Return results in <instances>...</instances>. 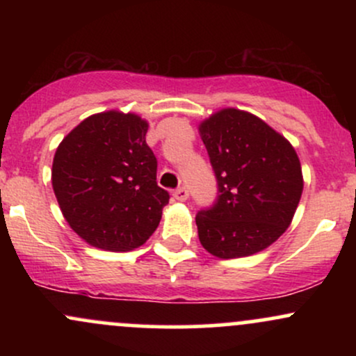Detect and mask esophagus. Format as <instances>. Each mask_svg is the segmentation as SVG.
I'll list each match as a JSON object with an SVG mask.
<instances>
[{"mask_svg": "<svg viewBox=\"0 0 356 356\" xmlns=\"http://www.w3.org/2000/svg\"><path fill=\"white\" fill-rule=\"evenodd\" d=\"M187 197H189V192H187L186 187H179V189L174 191V199L179 202H184L187 201Z\"/></svg>", "mask_w": 356, "mask_h": 356, "instance_id": "34e87169", "label": "esophagus"}]
</instances>
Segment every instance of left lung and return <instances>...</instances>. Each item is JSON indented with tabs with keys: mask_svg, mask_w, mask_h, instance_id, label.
Returning a JSON list of instances; mask_svg holds the SVG:
<instances>
[{
	"mask_svg": "<svg viewBox=\"0 0 356 356\" xmlns=\"http://www.w3.org/2000/svg\"><path fill=\"white\" fill-rule=\"evenodd\" d=\"M219 199L195 216L202 248L220 259L256 254L291 224L303 172L295 147L246 110L226 107L199 124Z\"/></svg>",
	"mask_w": 356,
	"mask_h": 356,
	"instance_id": "obj_1",
	"label": "left lung"
}]
</instances>
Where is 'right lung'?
I'll return each mask as SVG.
<instances>
[{"mask_svg": "<svg viewBox=\"0 0 356 356\" xmlns=\"http://www.w3.org/2000/svg\"><path fill=\"white\" fill-rule=\"evenodd\" d=\"M149 122L107 110L81 120L56 147L51 186L68 226L105 251H132L152 236L169 204L155 181Z\"/></svg>", "mask_w": 356, "mask_h": 356, "instance_id": "1", "label": "right lung"}]
</instances>
